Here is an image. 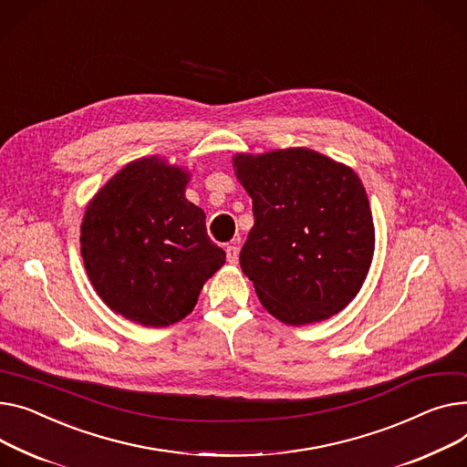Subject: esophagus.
<instances>
[{
    "mask_svg": "<svg viewBox=\"0 0 467 467\" xmlns=\"http://www.w3.org/2000/svg\"><path fill=\"white\" fill-rule=\"evenodd\" d=\"M225 254H227V263L229 265H236L238 263V247L236 245H227L225 247Z\"/></svg>",
    "mask_w": 467,
    "mask_h": 467,
    "instance_id": "esophagus-1",
    "label": "esophagus"
}]
</instances>
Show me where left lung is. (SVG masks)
Returning a JSON list of instances; mask_svg holds the SVG:
<instances>
[{
	"label": "left lung",
	"mask_w": 467,
	"mask_h": 467,
	"mask_svg": "<svg viewBox=\"0 0 467 467\" xmlns=\"http://www.w3.org/2000/svg\"><path fill=\"white\" fill-rule=\"evenodd\" d=\"M255 223L240 252L266 312L300 327L339 314L360 291L376 227L358 174L304 146L234 153Z\"/></svg>",
	"instance_id": "obj_1"
}]
</instances>
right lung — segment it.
Returning <instances> with one entry per match:
<instances>
[{
	"label": "right lung",
	"mask_w": 467,
	"mask_h": 467,
	"mask_svg": "<svg viewBox=\"0 0 467 467\" xmlns=\"http://www.w3.org/2000/svg\"><path fill=\"white\" fill-rule=\"evenodd\" d=\"M190 180V171L150 155L118 171L86 206V274L112 312L137 325L161 328L190 316L225 265L204 212L185 199Z\"/></svg>",
	"instance_id": "1"
}]
</instances>
